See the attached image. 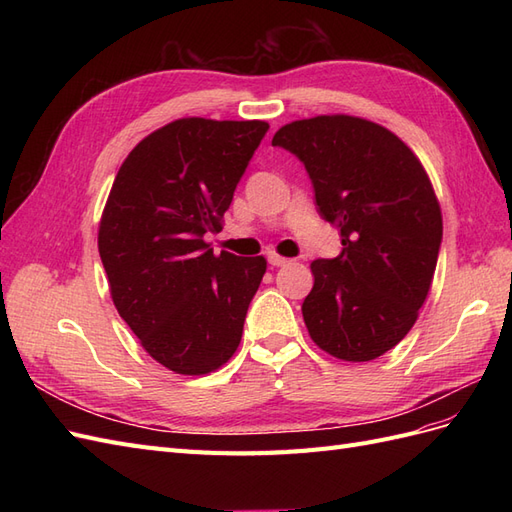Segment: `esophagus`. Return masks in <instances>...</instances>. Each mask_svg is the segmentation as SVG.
<instances>
[{
  "label": "esophagus",
  "mask_w": 512,
  "mask_h": 512,
  "mask_svg": "<svg viewBox=\"0 0 512 512\" xmlns=\"http://www.w3.org/2000/svg\"><path fill=\"white\" fill-rule=\"evenodd\" d=\"M267 260H269L271 267H284V265H288V262H290V258H284V256H280V254H275V252H271V254L267 256Z\"/></svg>",
  "instance_id": "1"
}]
</instances>
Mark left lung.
I'll list each match as a JSON object with an SVG mask.
<instances>
[{"label": "left lung", "mask_w": 512, "mask_h": 512, "mask_svg": "<svg viewBox=\"0 0 512 512\" xmlns=\"http://www.w3.org/2000/svg\"><path fill=\"white\" fill-rule=\"evenodd\" d=\"M271 143L305 164L344 245L312 262L309 337L335 359L374 361L408 335L436 273L442 211L425 168L391 130L352 115L286 123Z\"/></svg>", "instance_id": "8db88e82"}]
</instances>
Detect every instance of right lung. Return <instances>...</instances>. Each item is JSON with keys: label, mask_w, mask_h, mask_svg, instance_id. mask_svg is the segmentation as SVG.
Returning a JSON list of instances; mask_svg holds the SVG:
<instances>
[{"label": "right lung", "mask_w": 512, "mask_h": 512, "mask_svg": "<svg viewBox=\"0 0 512 512\" xmlns=\"http://www.w3.org/2000/svg\"><path fill=\"white\" fill-rule=\"evenodd\" d=\"M267 121L185 117L151 132L123 160L98 228V250L119 316L166 369H220L243 335L267 271L262 256L213 254L232 194Z\"/></svg>", "instance_id": "add662e5"}]
</instances>
